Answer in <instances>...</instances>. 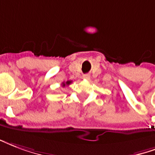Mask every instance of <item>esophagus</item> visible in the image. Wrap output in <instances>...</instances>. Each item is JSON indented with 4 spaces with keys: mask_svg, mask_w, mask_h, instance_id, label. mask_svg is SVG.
I'll return each mask as SVG.
<instances>
[{
    "mask_svg": "<svg viewBox=\"0 0 155 155\" xmlns=\"http://www.w3.org/2000/svg\"><path fill=\"white\" fill-rule=\"evenodd\" d=\"M82 78L86 79V80H88L90 78V75L89 74H83L82 75Z\"/></svg>",
    "mask_w": 155,
    "mask_h": 155,
    "instance_id": "1",
    "label": "esophagus"
}]
</instances>
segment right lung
Returning a JSON list of instances; mask_svg holds the SVG:
<instances>
[{
    "instance_id": "obj_1",
    "label": "right lung",
    "mask_w": 155,
    "mask_h": 155,
    "mask_svg": "<svg viewBox=\"0 0 155 155\" xmlns=\"http://www.w3.org/2000/svg\"><path fill=\"white\" fill-rule=\"evenodd\" d=\"M70 83H71V81H68V82H66V83H64V82H63V86H65V85H69Z\"/></svg>"
}]
</instances>
